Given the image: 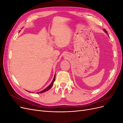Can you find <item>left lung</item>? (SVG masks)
I'll return each instance as SVG.
<instances>
[{
    "instance_id": "1",
    "label": "left lung",
    "mask_w": 123,
    "mask_h": 123,
    "mask_svg": "<svg viewBox=\"0 0 123 123\" xmlns=\"http://www.w3.org/2000/svg\"><path fill=\"white\" fill-rule=\"evenodd\" d=\"M104 31H105V32H106V33H108V32H107V31L106 30H105V29H104Z\"/></svg>"
}]
</instances>
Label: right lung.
Listing matches in <instances>:
<instances>
[{
  "instance_id": "obj_1",
  "label": "right lung",
  "mask_w": 123,
  "mask_h": 123,
  "mask_svg": "<svg viewBox=\"0 0 123 123\" xmlns=\"http://www.w3.org/2000/svg\"><path fill=\"white\" fill-rule=\"evenodd\" d=\"M55 75H54V79H53V81H52V82L51 83V84L49 86H48L47 88H46L45 89H44V90H43V91H40V92H37V93H43V92H46V91H48L49 90V89H50V88L52 87V86H53V83H54V80H55Z\"/></svg>"
}]
</instances>
